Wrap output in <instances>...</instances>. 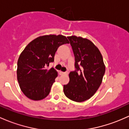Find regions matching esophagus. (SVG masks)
Returning a JSON list of instances; mask_svg holds the SVG:
<instances>
[{
  "mask_svg": "<svg viewBox=\"0 0 129 129\" xmlns=\"http://www.w3.org/2000/svg\"><path fill=\"white\" fill-rule=\"evenodd\" d=\"M60 75H67L68 74V72H60Z\"/></svg>",
  "mask_w": 129,
  "mask_h": 129,
  "instance_id": "esophagus-1",
  "label": "esophagus"
}]
</instances>
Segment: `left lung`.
<instances>
[{
    "instance_id": "left-lung-1",
    "label": "left lung",
    "mask_w": 129,
    "mask_h": 129,
    "mask_svg": "<svg viewBox=\"0 0 129 129\" xmlns=\"http://www.w3.org/2000/svg\"><path fill=\"white\" fill-rule=\"evenodd\" d=\"M75 56V70L69 73L70 81L63 85L67 98L81 102L96 92L102 81L105 66L99 49L91 41L81 37H68Z\"/></svg>"
}]
</instances>
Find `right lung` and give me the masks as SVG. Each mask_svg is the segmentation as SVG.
<instances>
[{
	"label": "right lung",
	"instance_id": "obj_1",
	"mask_svg": "<svg viewBox=\"0 0 129 129\" xmlns=\"http://www.w3.org/2000/svg\"><path fill=\"white\" fill-rule=\"evenodd\" d=\"M69 43L66 37L49 35L39 37L30 42L18 60L17 79L24 94L31 100H40L49 94L57 76L54 68L47 69L54 62L58 48Z\"/></svg>",
	"mask_w": 129,
	"mask_h": 129
}]
</instances>
